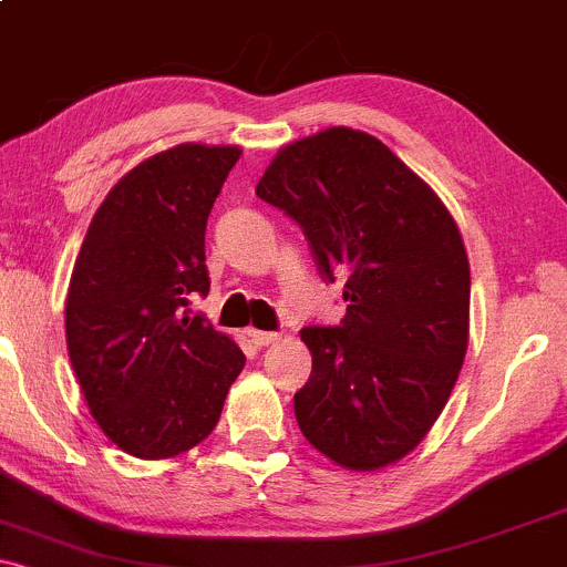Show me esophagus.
I'll return each instance as SVG.
<instances>
[{"label": "esophagus", "mask_w": 567, "mask_h": 567, "mask_svg": "<svg viewBox=\"0 0 567 567\" xmlns=\"http://www.w3.org/2000/svg\"><path fill=\"white\" fill-rule=\"evenodd\" d=\"M250 338L256 347H271V343L279 341V333H275V330H250Z\"/></svg>", "instance_id": "esophagus-1"}]
</instances>
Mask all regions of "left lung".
Returning a JSON list of instances; mask_svg holds the SVG:
<instances>
[{
  "instance_id": "left-lung-1",
  "label": "left lung",
  "mask_w": 567,
  "mask_h": 567,
  "mask_svg": "<svg viewBox=\"0 0 567 567\" xmlns=\"http://www.w3.org/2000/svg\"><path fill=\"white\" fill-rule=\"evenodd\" d=\"M256 194L296 220L347 317L309 324L311 375L292 396L303 437L354 472L426 437L470 343V258L447 207L373 135L328 127L279 154Z\"/></svg>"
}]
</instances>
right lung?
Masks as SVG:
<instances>
[{
  "mask_svg": "<svg viewBox=\"0 0 567 567\" xmlns=\"http://www.w3.org/2000/svg\"><path fill=\"white\" fill-rule=\"evenodd\" d=\"M239 146L181 143L133 167L90 224L66 296L71 368L90 413L135 458L213 432L245 354L202 315L205 229Z\"/></svg>",
  "mask_w": 567,
  "mask_h": 567,
  "instance_id": "add662e5",
  "label": "right lung"
}]
</instances>
